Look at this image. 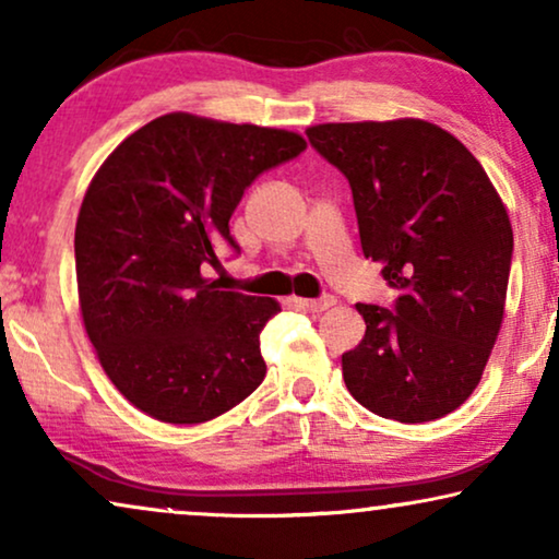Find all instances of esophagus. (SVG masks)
<instances>
[{"label": "esophagus", "instance_id": "1", "mask_svg": "<svg viewBox=\"0 0 559 559\" xmlns=\"http://www.w3.org/2000/svg\"><path fill=\"white\" fill-rule=\"evenodd\" d=\"M295 302L300 305L302 310H308V312H323L328 308H333L335 297L333 295H323V297H318V300H295Z\"/></svg>", "mask_w": 559, "mask_h": 559}]
</instances>
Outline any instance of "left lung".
<instances>
[{"mask_svg":"<svg viewBox=\"0 0 559 559\" xmlns=\"http://www.w3.org/2000/svg\"><path fill=\"white\" fill-rule=\"evenodd\" d=\"M346 175L366 259L396 289L392 308L358 302L364 341L343 354L358 404L396 423L445 417L478 386L501 331L514 231L465 144L423 119L308 129Z\"/></svg>","mask_w":559,"mask_h":559,"instance_id":"8db88e82","label":"left lung"}]
</instances>
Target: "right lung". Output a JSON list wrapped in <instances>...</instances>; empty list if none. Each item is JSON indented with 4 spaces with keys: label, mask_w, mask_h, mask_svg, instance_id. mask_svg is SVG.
I'll list each match as a JSON object with an SVG mask.
<instances>
[{
    "label": "right lung",
    "mask_w": 559,
    "mask_h": 559,
    "mask_svg": "<svg viewBox=\"0 0 559 559\" xmlns=\"http://www.w3.org/2000/svg\"><path fill=\"white\" fill-rule=\"evenodd\" d=\"M300 134L165 114L129 134L91 180L75 221L83 325L111 384L144 415L198 425L262 384L270 297L218 289L205 266L239 254L228 221Z\"/></svg>",
    "instance_id": "add662e5"
}]
</instances>
